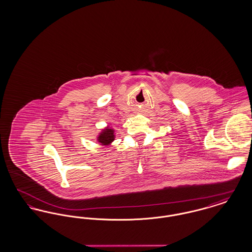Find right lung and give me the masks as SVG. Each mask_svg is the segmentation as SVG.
Returning a JSON list of instances; mask_svg holds the SVG:
<instances>
[{
    "instance_id": "add662e5",
    "label": "right lung",
    "mask_w": 252,
    "mask_h": 252,
    "mask_svg": "<svg viewBox=\"0 0 252 252\" xmlns=\"http://www.w3.org/2000/svg\"><path fill=\"white\" fill-rule=\"evenodd\" d=\"M96 140H97V143L100 145L108 146L115 140V130L108 126L102 128V130L99 132Z\"/></svg>"
}]
</instances>
